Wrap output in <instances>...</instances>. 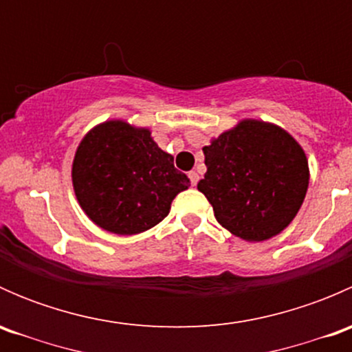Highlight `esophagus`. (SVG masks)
<instances>
[{"label": "esophagus", "instance_id": "1", "mask_svg": "<svg viewBox=\"0 0 352 352\" xmlns=\"http://www.w3.org/2000/svg\"><path fill=\"white\" fill-rule=\"evenodd\" d=\"M189 179H190V184H192V186H196V184L199 182V175H197V172H189Z\"/></svg>", "mask_w": 352, "mask_h": 352}]
</instances>
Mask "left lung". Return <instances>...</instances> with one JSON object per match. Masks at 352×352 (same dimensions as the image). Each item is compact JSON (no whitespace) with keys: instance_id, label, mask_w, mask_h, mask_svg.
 <instances>
[{"instance_id":"1","label":"left lung","mask_w":352,"mask_h":352,"mask_svg":"<svg viewBox=\"0 0 352 352\" xmlns=\"http://www.w3.org/2000/svg\"><path fill=\"white\" fill-rule=\"evenodd\" d=\"M208 166L197 189L223 228L262 242L293 221L308 189V160L291 134L247 119L202 148Z\"/></svg>"}]
</instances>
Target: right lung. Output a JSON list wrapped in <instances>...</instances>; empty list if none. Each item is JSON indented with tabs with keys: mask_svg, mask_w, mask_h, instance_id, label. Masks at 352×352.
<instances>
[{
	"mask_svg": "<svg viewBox=\"0 0 352 352\" xmlns=\"http://www.w3.org/2000/svg\"><path fill=\"white\" fill-rule=\"evenodd\" d=\"M71 175L81 209L116 235L153 228L168 214L173 197L190 186L150 131L124 120L100 124L83 138Z\"/></svg>",
	"mask_w": 352,
	"mask_h": 352,
	"instance_id": "obj_1",
	"label": "right lung"
}]
</instances>
